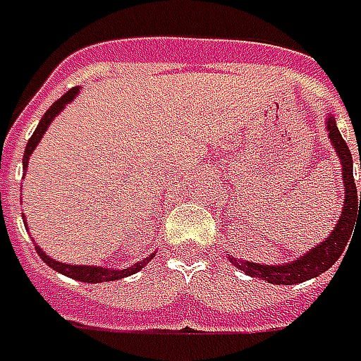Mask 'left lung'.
I'll return each instance as SVG.
<instances>
[{
    "label": "left lung",
    "instance_id": "obj_1",
    "mask_svg": "<svg viewBox=\"0 0 361 361\" xmlns=\"http://www.w3.org/2000/svg\"><path fill=\"white\" fill-rule=\"evenodd\" d=\"M326 132H328L330 144L334 146L336 154H338V160L342 166V178H344V201H342L344 207H342V213L338 217V223L324 241H320L312 249H308L304 255L296 257L294 261H288V263L263 264L235 259L231 255L227 257L231 264H235L239 271L249 274L252 279L267 281L271 284H298L304 283V281H310V279L326 273L342 257V252L345 251L348 243H352L350 239H354V235H361V191L360 197H357V190H355L354 183L352 152L342 138L340 130L336 126V118L330 112L326 116Z\"/></svg>",
    "mask_w": 361,
    "mask_h": 361
}]
</instances>
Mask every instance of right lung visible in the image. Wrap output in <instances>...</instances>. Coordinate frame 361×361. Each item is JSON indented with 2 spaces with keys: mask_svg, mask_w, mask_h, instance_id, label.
Wrapping results in <instances>:
<instances>
[{
  "mask_svg": "<svg viewBox=\"0 0 361 361\" xmlns=\"http://www.w3.org/2000/svg\"><path fill=\"white\" fill-rule=\"evenodd\" d=\"M78 90L80 88L75 87L68 90L65 97H61L57 100V102H53L51 106H49V110H47L45 114H43V118H41V122L37 124L35 132H33V136L29 138V142H27L25 146V154H23V170H27V166H29V158H31V154H33V149L37 148V144L41 142V138L45 136L47 128L51 126V122L57 118L59 114L65 110V106H67L68 102H73L75 98H77ZM25 176V173H23ZM25 217V215H23ZM29 229V227H27ZM31 241L35 243V239H31ZM35 251L37 255L45 261L53 271H57V273L65 274V276H68V279H75V281H80V283H110V281H120V279H124V276H130V274L138 273V271H142L146 264L156 257V252H152L149 257H146V259H142V261H138V263H134L132 267H124V269H109V267H94V264H67V263H61V261H55L53 257H49L39 245L35 243Z\"/></svg>",
  "mask_w": 361,
  "mask_h": 361,
  "instance_id": "add662e5",
  "label": "right lung"
}]
</instances>
